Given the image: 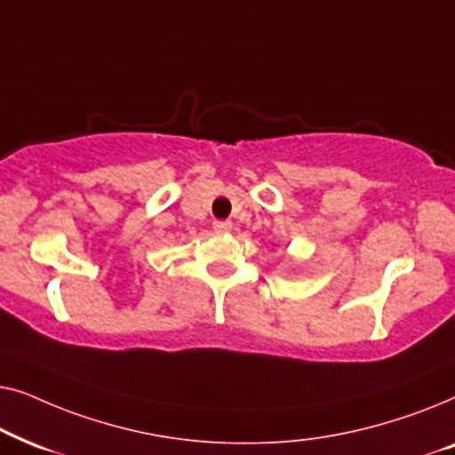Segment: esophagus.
I'll return each instance as SVG.
<instances>
[{
    "instance_id": "obj_1",
    "label": "esophagus",
    "mask_w": 455,
    "mask_h": 455,
    "mask_svg": "<svg viewBox=\"0 0 455 455\" xmlns=\"http://www.w3.org/2000/svg\"><path fill=\"white\" fill-rule=\"evenodd\" d=\"M215 234H228L232 232V221H215L213 223Z\"/></svg>"
}]
</instances>
